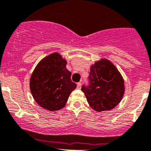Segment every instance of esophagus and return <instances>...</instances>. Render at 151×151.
<instances>
[{"instance_id": "1", "label": "esophagus", "mask_w": 151, "mask_h": 151, "mask_svg": "<svg viewBox=\"0 0 151 151\" xmlns=\"http://www.w3.org/2000/svg\"><path fill=\"white\" fill-rule=\"evenodd\" d=\"M81 86H82V83H81L80 82H78V83H77V88L80 89L81 88Z\"/></svg>"}]
</instances>
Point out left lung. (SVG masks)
<instances>
[{
  "instance_id": "8db88e82",
  "label": "left lung",
  "mask_w": 151,
  "mask_h": 151,
  "mask_svg": "<svg viewBox=\"0 0 151 151\" xmlns=\"http://www.w3.org/2000/svg\"><path fill=\"white\" fill-rule=\"evenodd\" d=\"M89 105L96 111L111 110L121 101L124 85L122 75L111 62L102 59L90 68L82 87Z\"/></svg>"
}]
</instances>
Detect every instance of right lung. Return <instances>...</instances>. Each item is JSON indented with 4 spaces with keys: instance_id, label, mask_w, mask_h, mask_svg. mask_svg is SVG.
I'll list each match as a JSON object with an SVG mask.
<instances>
[{
    "instance_id": "1",
    "label": "right lung",
    "mask_w": 151,
    "mask_h": 151,
    "mask_svg": "<svg viewBox=\"0 0 151 151\" xmlns=\"http://www.w3.org/2000/svg\"><path fill=\"white\" fill-rule=\"evenodd\" d=\"M66 61L58 53L47 55L33 71L29 82L35 101L48 111L65 106L69 95L77 87L71 80V73L66 68Z\"/></svg>"
}]
</instances>
